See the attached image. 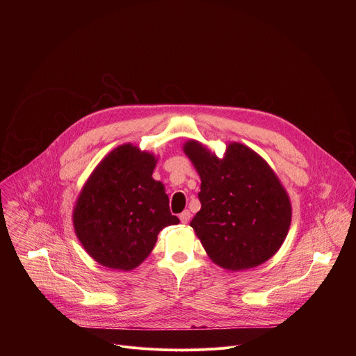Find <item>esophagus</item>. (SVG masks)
Masks as SVG:
<instances>
[{"mask_svg": "<svg viewBox=\"0 0 356 356\" xmlns=\"http://www.w3.org/2000/svg\"><path fill=\"white\" fill-rule=\"evenodd\" d=\"M179 218H180V221H181L183 224H187V222L190 221V218H191V213H190L188 210H186V211H183V213L179 216Z\"/></svg>", "mask_w": 356, "mask_h": 356, "instance_id": "obj_1", "label": "esophagus"}]
</instances>
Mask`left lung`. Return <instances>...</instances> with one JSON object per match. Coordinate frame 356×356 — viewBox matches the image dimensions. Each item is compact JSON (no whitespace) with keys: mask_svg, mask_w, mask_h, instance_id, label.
Listing matches in <instances>:
<instances>
[{"mask_svg":"<svg viewBox=\"0 0 356 356\" xmlns=\"http://www.w3.org/2000/svg\"><path fill=\"white\" fill-rule=\"evenodd\" d=\"M184 152L201 179V210L190 227L210 258L228 270L272 258L286 239L291 207L268 163L241 143L228 145L222 161L195 140Z\"/></svg>","mask_w":356,"mask_h":356,"instance_id":"8db88e82","label":"left lung"}]
</instances>
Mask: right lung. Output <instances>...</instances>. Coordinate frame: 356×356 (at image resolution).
I'll return each instance as SVG.
<instances>
[{
    "instance_id": "obj_1",
    "label": "right lung",
    "mask_w": 356,
    "mask_h": 356,
    "mask_svg": "<svg viewBox=\"0 0 356 356\" xmlns=\"http://www.w3.org/2000/svg\"><path fill=\"white\" fill-rule=\"evenodd\" d=\"M154 155L122 145L101 162L74 207L76 234L98 264L131 270L154 249L158 234L179 224L161 181L152 179Z\"/></svg>"
}]
</instances>
